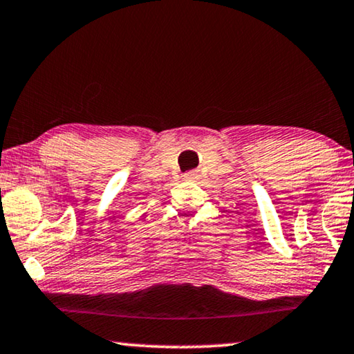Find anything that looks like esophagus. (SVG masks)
<instances>
[{
    "label": "esophagus",
    "instance_id": "obj_1",
    "mask_svg": "<svg viewBox=\"0 0 354 354\" xmlns=\"http://www.w3.org/2000/svg\"><path fill=\"white\" fill-rule=\"evenodd\" d=\"M183 177H185V178H188V180H192V178H194V177H196V172H194V171H192V172H187V174H185V176H183Z\"/></svg>",
    "mask_w": 354,
    "mask_h": 354
}]
</instances>
